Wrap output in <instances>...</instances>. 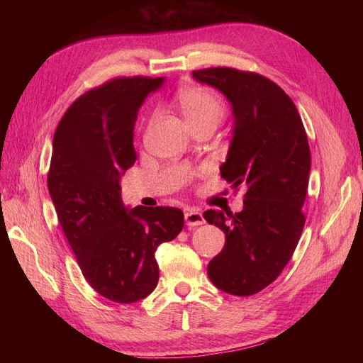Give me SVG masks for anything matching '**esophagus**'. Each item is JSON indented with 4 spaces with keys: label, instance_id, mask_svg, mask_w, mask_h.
Here are the masks:
<instances>
[{
    "label": "esophagus",
    "instance_id": "obj_1",
    "mask_svg": "<svg viewBox=\"0 0 363 363\" xmlns=\"http://www.w3.org/2000/svg\"><path fill=\"white\" fill-rule=\"evenodd\" d=\"M184 221L188 227H196V225H201L204 223V218L200 211H196V208L191 207L184 213Z\"/></svg>",
    "mask_w": 363,
    "mask_h": 363
}]
</instances>
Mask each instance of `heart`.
<instances>
[{"label":"heart","instance_id":"obj_1","mask_svg":"<svg viewBox=\"0 0 363 363\" xmlns=\"http://www.w3.org/2000/svg\"><path fill=\"white\" fill-rule=\"evenodd\" d=\"M180 111L192 128L206 123H219L224 116V106L219 96L206 87H186L177 95Z\"/></svg>","mask_w":363,"mask_h":363}]
</instances>
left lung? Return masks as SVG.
<instances>
[{"instance_id": "8db88e82", "label": "left lung", "mask_w": 363, "mask_h": 363, "mask_svg": "<svg viewBox=\"0 0 363 363\" xmlns=\"http://www.w3.org/2000/svg\"><path fill=\"white\" fill-rule=\"evenodd\" d=\"M221 92L232 106L233 130L221 177L244 184V208L203 213L225 233V244L207 265L218 289L248 296L265 289L288 265L306 218L311 150L298 111L267 77L233 68L192 72Z\"/></svg>"}]
</instances>
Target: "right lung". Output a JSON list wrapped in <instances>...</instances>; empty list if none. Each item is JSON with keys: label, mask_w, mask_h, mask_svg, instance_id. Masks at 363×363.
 Returning <instances> with one entry per match:
<instances>
[{"label": "right lung", "mask_w": 363, "mask_h": 363, "mask_svg": "<svg viewBox=\"0 0 363 363\" xmlns=\"http://www.w3.org/2000/svg\"><path fill=\"white\" fill-rule=\"evenodd\" d=\"M163 77H123L83 94L52 139L48 191L86 281L104 298L130 304L156 289V250L184 224L177 207H125L121 177L133 167L140 106Z\"/></svg>", "instance_id": "obj_1"}]
</instances>
